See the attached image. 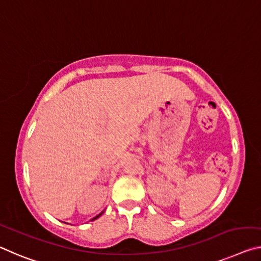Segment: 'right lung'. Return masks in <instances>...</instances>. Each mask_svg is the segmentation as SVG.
Segmentation results:
<instances>
[{"label": "right lung", "instance_id": "add662e5", "mask_svg": "<svg viewBox=\"0 0 261 261\" xmlns=\"http://www.w3.org/2000/svg\"><path fill=\"white\" fill-rule=\"evenodd\" d=\"M102 214H103V212H102V213H101V214H98V215H97V216H95V217H94V218H93V220H92V221H94V220H96V218H98V217H100V216H101V215H102Z\"/></svg>", "mask_w": 261, "mask_h": 261}]
</instances>
